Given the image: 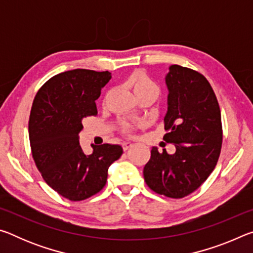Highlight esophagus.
Masks as SVG:
<instances>
[{
  "label": "esophagus",
  "instance_id": "1",
  "mask_svg": "<svg viewBox=\"0 0 253 253\" xmlns=\"http://www.w3.org/2000/svg\"><path fill=\"white\" fill-rule=\"evenodd\" d=\"M132 143H130V142H124L123 143V149L124 151H127V149H129L130 147H132Z\"/></svg>",
  "mask_w": 253,
  "mask_h": 253
}]
</instances>
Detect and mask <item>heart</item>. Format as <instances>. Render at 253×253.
<instances>
[{
    "mask_svg": "<svg viewBox=\"0 0 253 253\" xmlns=\"http://www.w3.org/2000/svg\"><path fill=\"white\" fill-rule=\"evenodd\" d=\"M126 84L128 87L132 89V91H134L135 96L137 98L143 97V96H149V97H153L154 99H157L161 93L160 85H158L145 71L134 72V74L127 79ZM137 125H139L138 122L132 123V122L123 121L121 122V124H119V129H121L123 134L130 135L132 130H134L135 126Z\"/></svg>",
    "mask_w": 253,
    "mask_h": 253,
    "instance_id": "1",
    "label": "heart"
}]
</instances>
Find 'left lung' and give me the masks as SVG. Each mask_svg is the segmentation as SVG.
<instances>
[{
	"label": "left lung",
	"mask_w": 253,
	"mask_h": 253,
	"mask_svg": "<svg viewBox=\"0 0 253 253\" xmlns=\"http://www.w3.org/2000/svg\"><path fill=\"white\" fill-rule=\"evenodd\" d=\"M166 84L164 140L176 152L169 155L153 147L144 178L155 193L182 199L198 190L215 168L223 137L221 111L211 84L198 71L170 66Z\"/></svg>",
	"instance_id": "left-lung-1"
}]
</instances>
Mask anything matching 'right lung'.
<instances>
[{
    "label": "right lung",
    "mask_w": 253,
    "mask_h": 253,
    "mask_svg": "<svg viewBox=\"0 0 253 253\" xmlns=\"http://www.w3.org/2000/svg\"><path fill=\"white\" fill-rule=\"evenodd\" d=\"M111 78L109 71L75 69L55 75L34 97L29 119L33 161L48 185L63 198L83 201L106 185L108 168L123 154L119 145H79L83 119L96 116V100Z\"/></svg>",
    "instance_id": "1"
}]
</instances>
